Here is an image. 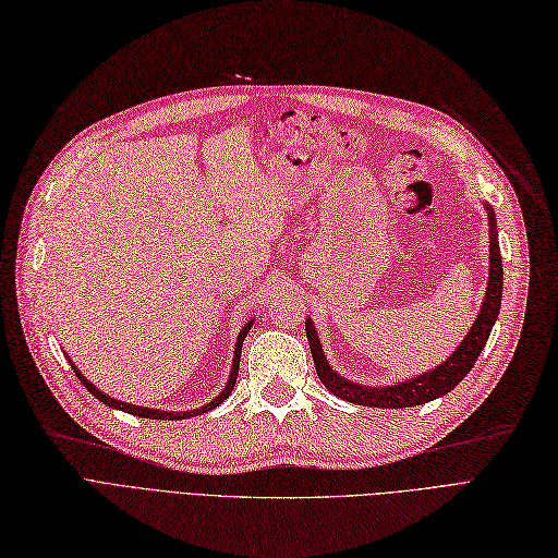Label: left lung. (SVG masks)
I'll use <instances>...</instances> for the list:
<instances>
[{
  "label": "left lung",
  "instance_id": "1",
  "mask_svg": "<svg viewBox=\"0 0 558 558\" xmlns=\"http://www.w3.org/2000/svg\"><path fill=\"white\" fill-rule=\"evenodd\" d=\"M489 225H492V239H489V284H487V296H484L482 311L475 319V325L471 327L469 336L463 338V343L457 348V352L447 359L445 364L436 366L434 371H428L424 375L412 377V380H405L401 385L393 387H362L343 380V377L336 375L331 366L327 364L325 354H322V345L317 340V331L313 327L311 319H305V336H308L311 343V354L315 362L317 377L322 380L331 393H336L338 399H345L359 405H371V408H410V405H422L434 401L449 389H454L463 375H469V371L475 366L477 356L482 348L487 345V338L492 333L494 322L500 311V296H502V262H500V247L496 241V231H494V215H489Z\"/></svg>",
  "mask_w": 558,
  "mask_h": 558
}]
</instances>
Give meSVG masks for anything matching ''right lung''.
I'll return each instance as SVG.
<instances>
[{
  "label": "right lung",
  "mask_w": 558,
  "mask_h": 558,
  "mask_svg": "<svg viewBox=\"0 0 558 558\" xmlns=\"http://www.w3.org/2000/svg\"><path fill=\"white\" fill-rule=\"evenodd\" d=\"M247 331H250V322H247V325L243 327V331H241V336H239L236 350H233V366H231V375H229V380H227L225 391H222V393H218V397H215L208 405H204V408H199V410H192V412H165V410L138 408V405H132V403L116 401V399H111V397H106V393H104V391H99L95 385H89V383L85 380V375H83V373H78V368H76L74 364H71V368H74L76 377H78V380L87 387V391L93 393V397H97L101 403H106V405L118 408V410H124V412H130V415H136V417H150V420H185V417H192V415H202V412H208L210 408H215V405H220L222 401H227V397L231 393L233 385H236V377H239V364H241V348H243V340H245Z\"/></svg>",
  "instance_id": "add662e5"
}]
</instances>
